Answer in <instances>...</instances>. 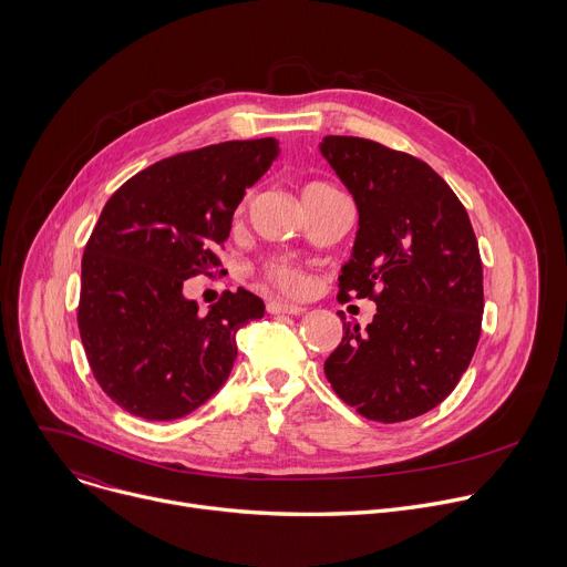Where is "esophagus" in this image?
I'll return each instance as SVG.
<instances>
[{
    "label": "esophagus",
    "mask_w": 567,
    "mask_h": 567,
    "mask_svg": "<svg viewBox=\"0 0 567 567\" xmlns=\"http://www.w3.org/2000/svg\"><path fill=\"white\" fill-rule=\"evenodd\" d=\"M267 311L269 313H291V316H298L305 311L302 305H293V302H282V300H269L267 302Z\"/></svg>",
    "instance_id": "obj_1"
}]
</instances>
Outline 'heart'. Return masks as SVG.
Here are the masks:
<instances>
[{
  "instance_id": "obj_1",
  "label": "heart",
  "mask_w": 567,
  "mask_h": 567,
  "mask_svg": "<svg viewBox=\"0 0 567 567\" xmlns=\"http://www.w3.org/2000/svg\"><path fill=\"white\" fill-rule=\"evenodd\" d=\"M330 190H334L332 186H328V184H322V182H309L305 188H302V199H305V204H311V202H316L318 197H322L326 193H330ZM245 208V204L239 206V210ZM262 278L271 285V287H276L278 291H282V293H287V296H302L307 289H309V278H307V274L298 267V265H293V262H289V260H282V258H271V260H267L265 265H262Z\"/></svg>"
}]
</instances>
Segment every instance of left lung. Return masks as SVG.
<instances>
[{"mask_svg": "<svg viewBox=\"0 0 567 567\" xmlns=\"http://www.w3.org/2000/svg\"><path fill=\"white\" fill-rule=\"evenodd\" d=\"M320 152L359 208L339 296L377 302L365 332L343 322L326 377L368 420L420 417L453 392L480 341L482 260L471 219L413 154L359 136H326Z\"/></svg>", "mask_w": 567, "mask_h": 567, "instance_id": "left-lung-1", "label": "left lung"}]
</instances>
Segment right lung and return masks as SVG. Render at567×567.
<instances>
[{"label": "right lung", "instance_id": "right-lung-1", "mask_svg": "<svg viewBox=\"0 0 567 567\" xmlns=\"http://www.w3.org/2000/svg\"><path fill=\"white\" fill-rule=\"evenodd\" d=\"M276 138L226 141L156 161L105 204L83 254L78 330L103 392L130 415L179 420L228 379L237 332L265 302L224 291L206 313L184 298L197 274H224L217 249Z\"/></svg>", "mask_w": 567, "mask_h": 567}]
</instances>
